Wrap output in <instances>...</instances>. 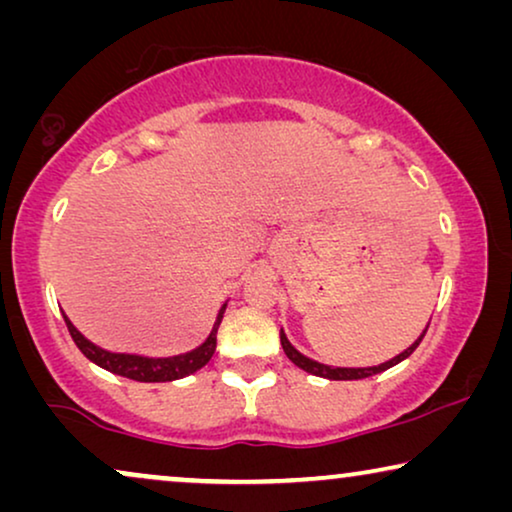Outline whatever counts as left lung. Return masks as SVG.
I'll use <instances>...</instances> for the list:
<instances>
[{"mask_svg": "<svg viewBox=\"0 0 512 512\" xmlns=\"http://www.w3.org/2000/svg\"><path fill=\"white\" fill-rule=\"evenodd\" d=\"M426 328H429V326H426ZM426 328H424L422 335H419V338H417L415 342H412V345H410L408 349H403V352L398 354V356H394V359L384 361V363H380V366H368V368H338V366H326V363L314 361V359H310V356L300 354L298 349L291 345L289 338H286L284 331H279V342H282L284 354L289 356V359H291L293 363H296L298 368H303L305 373L317 375V377H326V380H363V377L377 375V373H382V370L394 368L396 363H401V361L408 359V356L419 347V342H422V338L426 335Z\"/></svg>", "mask_w": 512, "mask_h": 512, "instance_id": "left-lung-1", "label": "left lung"}]
</instances>
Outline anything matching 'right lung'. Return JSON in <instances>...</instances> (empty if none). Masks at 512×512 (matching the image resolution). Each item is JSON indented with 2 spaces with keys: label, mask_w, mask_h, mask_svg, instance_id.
Listing matches in <instances>:
<instances>
[{
  "label": "right lung",
  "mask_w": 512,
  "mask_h": 512,
  "mask_svg": "<svg viewBox=\"0 0 512 512\" xmlns=\"http://www.w3.org/2000/svg\"><path fill=\"white\" fill-rule=\"evenodd\" d=\"M228 303L221 305L219 314H216V321L212 326V333L207 335V340L198 345L191 352L177 354V356H142V354H123V352H109V349L97 347L95 342H90L86 335H83L79 328H76L65 312V324L69 328V335L76 342V347L81 349L83 356L88 361H93L95 366H100L109 373L128 377V380L135 382H172L181 380V377L193 375L195 370L207 366V361L212 359L216 352V331H219L223 312H226Z\"/></svg>",
  "instance_id": "add662e5"
}]
</instances>
